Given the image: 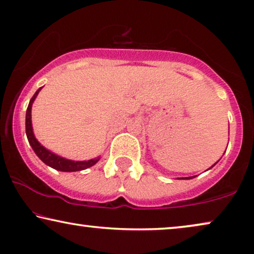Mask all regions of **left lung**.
Listing matches in <instances>:
<instances>
[{"label":"left lung","instance_id":"left-lung-1","mask_svg":"<svg viewBox=\"0 0 254 254\" xmlns=\"http://www.w3.org/2000/svg\"><path fill=\"white\" fill-rule=\"evenodd\" d=\"M214 166H215V163H214L212 167H214ZM212 167H210V168H212ZM210 168H209V169H210ZM193 177H194V176H193ZM193 177H187V178H185V180H191V178H193ZM183 180H184V178H183Z\"/></svg>","mask_w":254,"mask_h":254}]
</instances>
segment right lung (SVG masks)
Wrapping results in <instances>:
<instances>
[{"label": "right lung", "instance_id": "1", "mask_svg": "<svg viewBox=\"0 0 254 254\" xmlns=\"http://www.w3.org/2000/svg\"><path fill=\"white\" fill-rule=\"evenodd\" d=\"M42 87L39 88V90L34 93V95L32 96L30 100V103H28L27 110H26V120H25V127H26V135L28 139V142L33 148L35 154L38 155V158L41 160L42 162L47 164V166L54 168L56 170L60 171H80L84 169H87L99 161L100 158L88 160V161H72V160L64 159L62 156L56 155L54 153L48 151L47 148H45L40 142L37 140V138L34 137L33 133V127H32V120H31V110H32V105H33V101L37 98L38 93L40 92Z\"/></svg>", "mask_w": 254, "mask_h": 254}]
</instances>
